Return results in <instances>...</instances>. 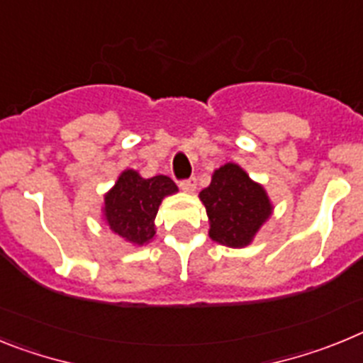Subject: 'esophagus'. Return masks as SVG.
Segmentation results:
<instances>
[{
	"label": "esophagus",
	"mask_w": 363,
	"mask_h": 363,
	"mask_svg": "<svg viewBox=\"0 0 363 363\" xmlns=\"http://www.w3.org/2000/svg\"><path fill=\"white\" fill-rule=\"evenodd\" d=\"M179 187H182V191H184V192H189V194H191V192L196 191V179H194V178L184 179V182L179 184Z\"/></svg>",
	"instance_id": "1"
}]
</instances>
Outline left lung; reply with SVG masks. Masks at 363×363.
Listing matches in <instances>:
<instances>
[{
    "mask_svg": "<svg viewBox=\"0 0 363 363\" xmlns=\"http://www.w3.org/2000/svg\"><path fill=\"white\" fill-rule=\"evenodd\" d=\"M200 201L209 216L211 238L233 249L251 245L274 209L264 185L249 178L238 163L216 169Z\"/></svg>",
    "mask_w": 363,
    "mask_h": 363,
    "instance_id": "1",
    "label": "left lung"
}]
</instances>
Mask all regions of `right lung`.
<instances>
[{
    "instance_id": "add662e5",
    "label": "right lung",
    "mask_w": 363,
    "mask_h": 363,
    "mask_svg": "<svg viewBox=\"0 0 363 363\" xmlns=\"http://www.w3.org/2000/svg\"><path fill=\"white\" fill-rule=\"evenodd\" d=\"M176 192L178 187L169 176L142 178L134 169H125L104 198L105 225L130 245H147L156 234L154 218L163 198Z\"/></svg>"
}]
</instances>
